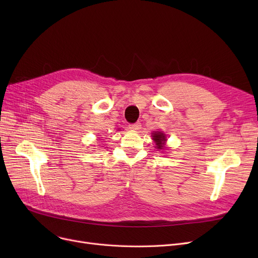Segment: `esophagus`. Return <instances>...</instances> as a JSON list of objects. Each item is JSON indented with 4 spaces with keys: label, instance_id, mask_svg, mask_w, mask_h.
Here are the masks:
<instances>
[{
    "label": "esophagus",
    "instance_id": "obj_1",
    "mask_svg": "<svg viewBox=\"0 0 258 258\" xmlns=\"http://www.w3.org/2000/svg\"><path fill=\"white\" fill-rule=\"evenodd\" d=\"M141 127L140 122H136V123H132L128 125V128L132 131H138Z\"/></svg>",
    "mask_w": 258,
    "mask_h": 258
}]
</instances>
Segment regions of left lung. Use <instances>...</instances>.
Returning <instances> with one entry per match:
<instances>
[{"label":"left lung","mask_w":258,"mask_h":258,"mask_svg":"<svg viewBox=\"0 0 258 258\" xmlns=\"http://www.w3.org/2000/svg\"><path fill=\"white\" fill-rule=\"evenodd\" d=\"M153 139L155 140L156 142V145H157V148H159V150H162L163 148V145H164V141H165V135L163 133L161 132H156L153 134Z\"/></svg>","instance_id":"8db88e82"}]
</instances>
